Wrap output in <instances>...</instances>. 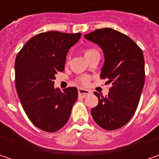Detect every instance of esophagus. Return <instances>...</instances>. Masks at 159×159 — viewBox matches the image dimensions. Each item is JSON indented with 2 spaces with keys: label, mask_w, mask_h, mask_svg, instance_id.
I'll list each match as a JSON object with an SVG mask.
<instances>
[{
  "label": "esophagus",
  "mask_w": 159,
  "mask_h": 159,
  "mask_svg": "<svg viewBox=\"0 0 159 159\" xmlns=\"http://www.w3.org/2000/svg\"><path fill=\"white\" fill-rule=\"evenodd\" d=\"M78 93L80 96H82V97H86L87 95H89L90 94V91L88 89H78Z\"/></svg>",
  "instance_id": "esophagus-1"
}]
</instances>
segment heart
Instances as JSON below:
<instances>
[{
	"instance_id": "obj_1",
	"label": "heart",
	"mask_w": 159,
	"mask_h": 159,
	"mask_svg": "<svg viewBox=\"0 0 159 159\" xmlns=\"http://www.w3.org/2000/svg\"><path fill=\"white\" fill-rule=\"evenodd\" d=\"M95 51H96L95 49H87V50H85V57L89 56V54L95 52ZM78 82L80 83V84H81V85H87V84H89V78L87 76L80 77V78L78 79Z\"/></svg>"
}]
</instances>
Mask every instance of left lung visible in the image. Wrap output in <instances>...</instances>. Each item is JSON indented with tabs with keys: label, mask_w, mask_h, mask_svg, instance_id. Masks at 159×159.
<instances>
[{
	"label": "left lung",
	"mask_w": 159,
	"mask_h": 159,
	"mask_svg": "<svg viewBox=\"0 0 159 159\" xmlns=\"http://www.w3.org/2000/svg\"><path fill=\"white\" fill-rule=\"evenodd\" d=\"M84 37L102 49L104 64L100 77L111 83L105 97L94 93L98 104L91 115L102 128L116 130L125 125L137 109L145 80L143 54L128 36L111 28L97 29Z\"/></svg>",
	"instance_id": "obj_1"
}]
</instances>
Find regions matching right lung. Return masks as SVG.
I'll use <instances>...</instances> for the list:
<instances>
[{
  "mask_svg": "<svg viewBox=\"0 0 159 159\" xmlns=\"http://www.w3.org/2000/svg\"><path fill=\"white\" fill-rule=\"evenodd\" d=\"M80 37V33L39 34L28 40L16 57V89L19 100L32 123L43 131L61 129L77 101L75 87L61 92L54 88V80L58 71L64 70L69 49Z\"/></svg>",
  "mask_w": 159,
  "mask_h": 159,
  "instance_id": "add662e5",
  "label": "right lung"
}]
</instances>
